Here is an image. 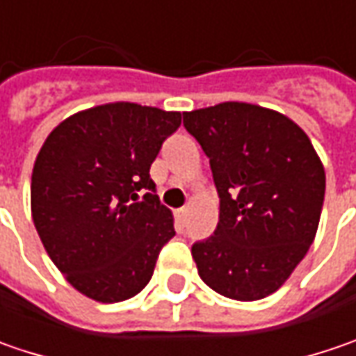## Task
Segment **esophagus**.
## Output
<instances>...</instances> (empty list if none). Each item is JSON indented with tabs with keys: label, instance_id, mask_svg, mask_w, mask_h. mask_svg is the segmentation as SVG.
Instances as JSON below:
<instances>
[{
	"label": "esophagus",
	"instance_id": "1",
	"mask_svg": "<svg viewBox=\"0 0 356 356\" xmlns=\"http://www.w3.org/2000/svg\"><path fill=\"white\" fill-rule=\"evenodd\" d=\"M175 215H177L179 223H185V219H187V207H181L175 211Z\"/></svg>",
	"mask_w": 356,
	"mask_h": 356
}]
</instances>
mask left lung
Segmentation results:
<instances>
[{
    "instance_id": "1",
    "label": "left lung",
    "mask_w": 356,
    "mask_h": 356,
    "mask_svg": "<svg viewBox=\"0 0 356 356\" xmlns=\"http://www.w3.org/2000/svg\"><path fill=\"white\" fill-rule=\"evenodd\" d=\"M183 125L209 157L219 195L215 233L191 247L199 277L229 299H263L315 239L321 159L297 123L259 105L219 103L183 113Z\"/></svg>"
}]
</instances>
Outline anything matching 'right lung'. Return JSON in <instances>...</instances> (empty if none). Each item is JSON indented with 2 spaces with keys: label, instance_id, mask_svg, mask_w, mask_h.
Returning a JSON list of instances; mask_svg holds the SVG:
<instances>
[{
  "label": "right lung",
  "instance_id": "add662e5",
  "mask_svg": "<svg viewBox=\"0 0 356 356\" xmlns=\"http://www.w3.org/2000/svg\"><path fill=\"white\" fill-rule=\"evenodd\" d=\"M181 113L109 103L59 123L31 175V215L47 255L89 299L119 302L151 281L175 235L149 177Z\"/></svg>",
  "mask_w": 356,
  "mask_h": 356
}]
</instances>
